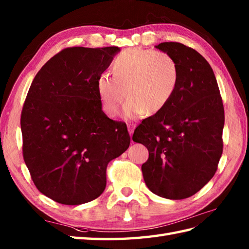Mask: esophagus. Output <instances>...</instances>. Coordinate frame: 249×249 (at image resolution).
Segmentation results:
<instances>
[{
	"mask_svg": "<svg viewBox=\"0 0 249 249\" xmlns=\"http://www.w3.org/2000/svg\"><path fill=\"white\" fill-rule=\"evenodd\" d=\"M127 128H128L129 135L133 136V133H134V130H135V128H136V125H135L134 123H128V124H127Z\"/></svg>",
	"mask_w": 249,
	"mask_h": 249,
	"instance_id": "34e87169",
	"label": "esophagus"
}]
</instances>
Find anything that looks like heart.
<instances>
[{"instance_id":"heart-1","label":"heart","mask_w":249,"mask_h":249,"mask_svg":"<svg viewBox=\"0 0 249 249\" xmlns=\"http://www.w3.org/2000/svg\"><path fill=\"white\" fill-rule=\"evenodd\" d=\"M113 77L102 75L96 88L105 112L118 115L124 106L126 119L160 112L171 102L179 81L178 66L162 51L130 48L115 57Z\"/></svg>"}]
</instances>
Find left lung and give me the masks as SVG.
Segmentation results:
<instances>
[{
	"label": "left lung",
	"instance_id": "obj_1",
	"mask_svg": "<svg viewBox=\"0 0 249 249\" xmlns=\"http://www.w3.org/2000/svg\"><path fill=\"white\" fill-rule=\"evenodd\" d=\"M156 48L176 60L178 87L165 109L141 122L133 140L149 150L141 167L147 188L181 200L198 193L217 170L224 105L212 67L199 52L172 41Z\"/></svg>",
	"mask_w": 249,
	"mask_h": 249
}]
</instances>
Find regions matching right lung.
I'll return each instance as SVG.
<instances>
[{
  "mask_svg": "<svg viewBox=\"0 0 249 249\" xmlns=\"http://www.w3.org/2000/svg\"><path fill=\"white\" fill-rule=\"evenodd\" d=\"M119 47H71L37 72L21 112L22 152L35 186L66 205L96 199L110 160L128 149L124 122L102 110L96 83Z\"/></svg>",
  "mask_w": 249,
  "mask_h": 249,
  "instance_id": "1",
  "label": "right lung"
}]
</instances>
